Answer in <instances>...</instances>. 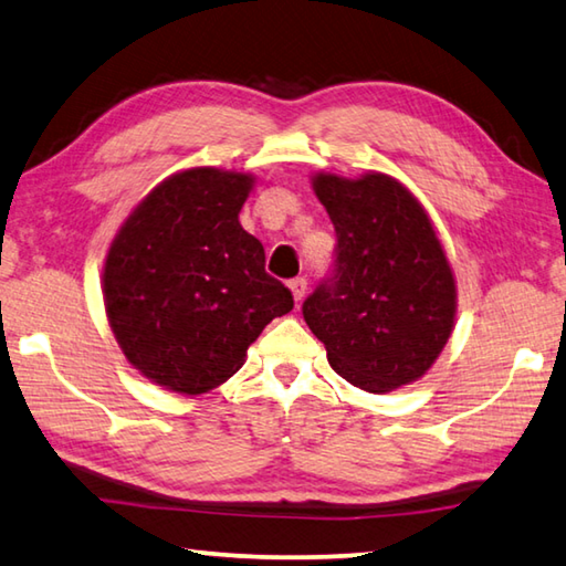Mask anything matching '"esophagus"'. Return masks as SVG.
Returning a JSON list of instances; mask_svg holds the SVG:
<instances>
[{"label": "esophagus", "mask_w": 566, "mask_h": 566, "mask_svg": "<svg viewBox=\"0 0 566 566\" xmlns=\"http://www.w3.org/2000/svg\"><path fill=\"white\" fill-rule=\"evenodd\" d=\"M289 289H291V293H293V301L301 303L305 291H308V281H305V277H293V281L289 283Z\"/></svg>", "instance_id": "esophagus-1"}]
</instances>
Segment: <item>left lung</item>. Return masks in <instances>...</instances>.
I'll return each instance as SVG.
<instances>
[{"instance_id":"left-lung-1","label":"left lung","mask_w":566,"mask_h":566,"mask_svg":"<svg viewBox=\"0 0 566 566\" xmlns=\"http://www.w3.org/2000/svg\"><path fill=\"white\" fill-rule=\"evenodd\" d=\"M335 226L333 275L303 303L331 368L368 392H390L432 368L458 313L454 275L432 221L392 176L315 174Z\"/></svg>"}]
</instances>
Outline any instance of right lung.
<instances>
[{
	"label": "right lung",
	"instance_id": "right-lung-1",
	"mask_svg": "<svg viewBox=\"0 0 566 566\" xmlns=\"http://www.w3.org/2000/svg\"><path fill=\"white\" fill-rule=\"evenodd\" d=\"M251 188V174L211 166L168 176L108 248V325L126 360L166 390L218 388L265 325L293 311L261 241L238 223Z\"/></svg>",
	"mask_w": 566,
	"mask_h": 566
}]
</instances>
